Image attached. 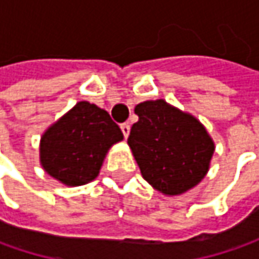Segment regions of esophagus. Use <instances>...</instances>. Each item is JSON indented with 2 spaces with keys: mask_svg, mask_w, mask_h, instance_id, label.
Here are the masks:
<instances>
[{
  "mask_svg": "<svg viewBox=\"0 0 259 259\" xmlns=\"http://www.w3.org/2000/svg\"><path fill=\"white\" fill-rule=\"evenodd\" d=\"M121 131H122V134H124V137L126 138V137L130 135V125L128 124L121 125Z\"/></svg>",
  "mask_w": 259,
  "mask_h": 259,
  "instance_id": "obj_1",
  "label": "esophagus"
}]
</instances>
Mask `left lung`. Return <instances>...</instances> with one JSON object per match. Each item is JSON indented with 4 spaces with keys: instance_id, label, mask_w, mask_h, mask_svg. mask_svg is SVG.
<instances>
[{
    "instance_id": "1",
    "label": "left lung",
    "mask_w": 259,
    "mask_h": 259,
    "mask_svg": "<svg viewBox=\"0 0 259 259\" xmlns=\"http://www.w3.org/2000/svg\"><path fill=\"white\" fill-rule=\"evenodd\" d=\"M134 112L138 122L128 145L145 182L165 196H180L200 183L214 153L204 125L164 99L141 102Z\"/></svg>"
}]
</instances>
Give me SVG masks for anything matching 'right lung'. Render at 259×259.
Segmentation results:
<instances>
[{"instance_id": "right-lung-1", "label": "right lung", "mask_w": 259, "mask_h": 259, "mask_svg": "<svg viewBox=\"0 0 259 259\" xmlns=\"http://www.w3.org/2000/svg\"><path fill=\"white\" fill-rule=\"evenodd\" d=\"M122 140L105 109L80 101L43 133L40 164L57 182L82 186L98 177L109 148Z\"/></svg>"}]
</instances>
